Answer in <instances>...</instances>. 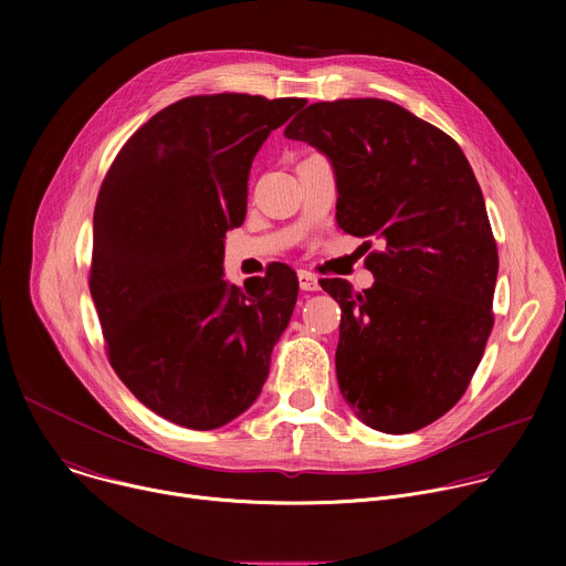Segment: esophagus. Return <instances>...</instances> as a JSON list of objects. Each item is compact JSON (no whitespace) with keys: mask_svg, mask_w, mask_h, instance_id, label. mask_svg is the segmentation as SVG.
Masks as SVG:
<instances>
[{"mask_svg":"<svg viewBox=\"0 0 566 566\" xmlns=\"http://www.w3.org/2000/svg\"><path fill=\"white\" fill-rule=\"evenodd\" d=\"M297 282H300V289H302V291H317V289H319L317 277H315L313 273H308V271H300V273H297Z\"/></svg>","mask_w":566,"mask_h":566,"instance_id":"obj_1","label":"esophagus"}]
</instances>
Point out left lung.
I'll return each mask as SVG.
<instances>
[{
    "label": "left lung",
    "instance_id": "obj_1",
    "mask_svg": "<svg viewBox=\"0 0 566 566\" xmlns=\"http://www.w3.org/2000/svg\"><path fill=\"white\" fill-rule=\"evenodd\" d=\"M284 136L329 158L338 226L382 244L365 260L371 289L319 282L343 311L340 391L378 432L421 430L463 396L493 329L500 258L468 158L380 98L308 105Z\"/></svg>",
    "mask_w": 566,
    "mask_h": 566
}]
</instances>
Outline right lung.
I'll list each match as a JSON object with an SVG mask.
<instances>
[{"label":"right lung","instance_id":"obj_1","mask_svg":"<svg viewBox=\"0 0 566 566\" xmlns=\"http://www.w3.org/2000/svg\"><path fill=\"white\" fill-rule=\"evenodd\" d=\"M304 98L190 96L118 151L94 210L90 291L127 389L190 430L244 415L269 378L297 277L275 264L223 280V239L244 223L253 158Z\"/></svg>","mask_w":566,"mask_h":566}]
</instances>
